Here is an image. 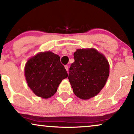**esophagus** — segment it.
Masks as SVG:
<instances>
[{"mask_svg":"<svg viewBox=\"0 0 134 134\" xmlns=\"http://www.w3.org/2000/svg\"><path fill=\"white\" fill-rule=\"evenodd\" d=\"M65 69H66L67 71H68V65H65Z\"/></svg>","mask_w":134,"mask_h":134,"instance_id":"obj_1","label":"esophagus"}]
</instances>
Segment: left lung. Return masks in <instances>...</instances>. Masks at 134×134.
<instances>
[{
	"label": "left lung",
	"instance_id": "8db88e82",
	"mask_svg": "<svg viewBox=\"0 0 134 134\" xmlns=\"http://www.w3.org/2000/svg\"><path fill=\"white\" fill-rule=\"evenodd\" d=\"M69 68L68 79L78 98L88 99L100 92L109 76V62L94 49H77Z\"/></svg>",
	"mask_w": 134,
	"mask_h": 134
}]
</instances>
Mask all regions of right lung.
Here are the masks:
<instances>
[{
  "instance_id": "1",
  "label": "right lung",
  "mask_w": 134,
  "mask_h": 134,
  "mask_svg": "<svg viewBox=\"0 0 134 134\" xmlns=\"http://www.w3.org/2000/svg\"><path fill=\"white\" fill-rule=\"evenodd\" d=\"M68 76L60 57L49 51L36 54L25 66L28 86L36 96L45 99L56 93L59 84Z\"/></svg>"
}]
</instances>
